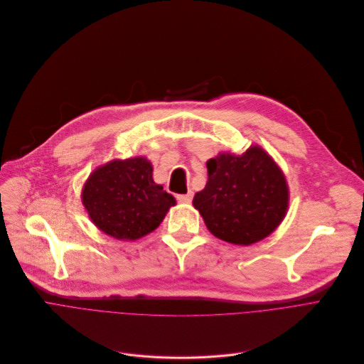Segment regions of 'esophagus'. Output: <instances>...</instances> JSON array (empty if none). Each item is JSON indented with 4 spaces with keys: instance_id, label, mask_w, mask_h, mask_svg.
I'll return each instance as SVG.
<instances>
[{
    "instance_id": "obj_1",
    "label": "esophagus",
    "mask_w": 364,
    "mask_h": 364,
    "mask_svg": "<svg viewBox=\"0 0 364 364\" xmlns=\"http://www.w3.org/2000/svg\"><path fill=\"white\" fill-rule=\"evenodd\" d=\"M193 199V191H188L186 193V195H178L177 196V200L181 202V203H190Z\"/></svg>"
}]
</instances>
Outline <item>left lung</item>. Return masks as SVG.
Listing matches in <instances>:
<instances>
[{
    "label": "left lung",
    "instance_id": "1",
    "mask_svg": "<svg viewBox=\"0 0 364 364\" xmlns=\"http://www.w3.org/2000/svg\"><path fill=\"white\" fill-rule=\"evenodd\" d=\"M208 183L193 198L208 230L227 243L250 246L272 234L288 212L289 188L259 144L241 155L220 152L206 162Z\"/></svg>",
    "mask_w": 364,
    "mask_h": 364
}]
</instances>
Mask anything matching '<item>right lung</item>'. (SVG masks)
Returning a JSON list of instances; mask_svg holds the SVG:
<instances>
[{
	"instance_id": "add662e5",
	"label": "right lung",
	"mask_w": 364,
	"mask_h": 364,
	"mask_svg": "<svg viewBox=\"0 0 364 364\" xmlns=\"http://www.w3.org/2000/svg\"><path fill=\"white\" fill-rule=\"evenodd\" d=\"M152 176L146 156L112 159L95 168L80 196L95 227L124 241L155 231L176 199Z\"/></svg>"
}]
</instances>
